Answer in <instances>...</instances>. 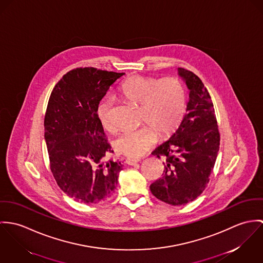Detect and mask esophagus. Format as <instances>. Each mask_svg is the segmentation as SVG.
I'll return each instance as SVG.
<instances>
[{"label":"esophagus","instance_id":"esophagus-1","mask_svg":"<svg viewBox=\"0 0 263 263\" xmlns=\"http://www.w3.org/2000/svg\"><path fill=\"white\" fill-rule=\"evenodd\" d=\"M140 160L139 159H133V158H126L125 162L128 164V165H134L136 164L137 162H139Z\"/></svg>","mask_w":263,"mask_h":263}]
</instances>
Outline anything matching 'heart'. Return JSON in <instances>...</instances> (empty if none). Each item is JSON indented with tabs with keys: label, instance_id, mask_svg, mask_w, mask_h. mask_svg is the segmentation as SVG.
<instances>
[{
	"label": "heart",
	"instance_id": "heart-1",
	"mask_svg": "<svg viewBox=\"0 0 263 263\" xmlns=\"http://www.w3.org/2000/svg\"><path fill=\"white\" fill-rule=\"evenodd\" d=\"M125 99L140 105L141 120L148 126L123 132L115 141L118 152L131 158H139L159 138L172 135L178 128L185 111L186 97L181 82L176 78L157 80L135 74L120 87ZM112 101L102 100L97 107V116L102 126L109 131L115 129L111 119Z\"/></svg>",
	"mask_w": 263,
	"mask_h": 263
}]
</instances>
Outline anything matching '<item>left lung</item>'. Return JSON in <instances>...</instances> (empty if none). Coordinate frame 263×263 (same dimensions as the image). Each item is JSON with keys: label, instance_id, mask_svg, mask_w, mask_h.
I'll return each instance as SVG.
<instances>
[{"label": "left lung", "instance_id": "obj_1", "mask_svg": "<svg viewBox=\"0 0 263 263\" xmlns=\"http://www.w3.org/2000/svg\"><path fill=\"white\" fill-rule=\"evenodd\" d=\"M177 73L190 90L186 114L170 139L153 150L164 158V175L150 185L153 196L173 205L187 204L203 193L220 146L209 91L194 72L177 68Z\"/></svg>", "mask_w": 263, "mask_h": 263}]
</instances>
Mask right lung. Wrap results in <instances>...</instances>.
Returning a JSON list of instances; mask_svg holds the SVG:
<instances>
[{
    "label": "right lung",
    "mask_w": 263,
    "mask_h": 263,
    "mask_svg": "<svg viewBox=\"0 0 263 263\" xmlns=\"http://www.w3.org/2000/svg\"><path fill=\"white\" fill-rule=\"evenodd\" d=\"M125 73L93 67L68 71L53 88L44 119L50 170L73 200L97 204L113 195L123 164L104 157L113 152L97 116V107Z\"/></svg>",
    "instance_id": "right-lung-1"
}]
</instances>
